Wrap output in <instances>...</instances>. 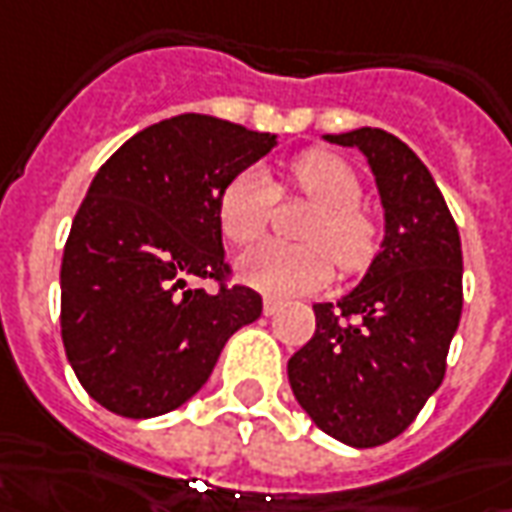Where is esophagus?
Returning <instances> with one entry per match:
<instances>
[{
  "label": "esophagus",
  "mask_w": 512,
  "mask_h": 512,
  "mask_svg": "<svg viewBox=\"0 0 512 512\" xmlns=\"http://www.w3.org/2000/svg\"><path fill=\"white\" fill-rule=\"evenodd\" d=\"M277 311H280V300L266 297V300H263V314H269V317H272V314H277Z\"/></svg>",
  "instance_id": "esophagus-1"
}]
</instances>
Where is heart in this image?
<instances>
[{"label":"heart","mask_w":512,"mask_h":512,"mask_svg":"<svg viewBox=\"0 0 512 512\" xmlns=\"http://www.w3.org/2000/svg\"><path fill=\"white\" fill-rule=\"evenodd\" d=\"M294 186L317 203L303 229L306 243H257L238 260V274L252 289L294 297L326 286L334 258L343 272L365 269L379 246L377 218L360 203L362 184L354 167L326 150L303 152L291 164ZM277 186L263 167H246L223 186L218 221L226 238L246 246L263 235L272 218Z\"/></svg>","instance_id":"1"}]
</instances>
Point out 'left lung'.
<instances>
[{
  "mask_svg": "<svg viewBox=\"0 0 512 512\" xmlns=\"http://www.w3.org/2000/svg\"><path fill=\"white\" fill-rule=\"evenodd\" d=\"M368 158L385 238L360 286L314 303V337L289 360L300 408L351 448L405 431L445 379L462 317V240L428 167L397 135L360 127L323 135Z\"/></svg>",
  "mask_w": 512,
  "mask_h": 512,
  "instance_id": "1",
  "label": "left lung"
}]
</instances>
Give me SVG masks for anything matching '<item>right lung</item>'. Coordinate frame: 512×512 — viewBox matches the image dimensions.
I'll list each match as a JSON object with an SVG mask.
<instances>
[{"instance_id":"add662e5","label":"right lung","mask_w":512,"mask_h":512,"mask_svg":"<svg viewBox=\"0 0 512 512\" xmlns=\"http://www.w3.org/2000/svg\"><path fill=\"white\" fill-rule=\"evenodd\" d=\"M277 144L212 115L184 113L135 133L98 169L62 257V340L84 391L127 419L195 397L260 294L226 286L218 201ZM192 279H218L215 295Z\"/></svg>"}]
</instances>
